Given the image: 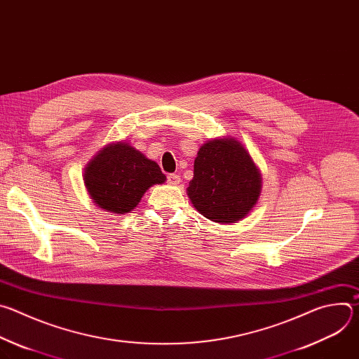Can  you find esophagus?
<instances>
[{"mask_svg": "<svg viewBox=\"0 0 359 359\" xmlns=\"http://www.w3.org/2000/svg\"><path fill=\"white\" fill-rule=\"evenodd\" d=\"M168 183L172 184V186L179 184V183H180V176H179V175H175V173L168 175Z\"/></svg>", "mask_w": 359, "mask_h": 359, "instance_id": "34e87169", "label": "esophagus"}]
</instances>
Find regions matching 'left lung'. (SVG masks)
Returning a JSON list of instances; mask_svg holds the SVG:
<instances>
[{
  "label": "left lung",
  "instance_id": "obj_1",
  "mask_svg": "<svg viewBox=\"0 0 359 359\" xmlns=\"http://www.w3.org/2000/svg\"><path fill=\"white\" fill-rule=\"evenodd\" d=\"M260 183L259 169L241 143L216 139L197 151L187 194L200 215L229 224L248 215L260 196Z\"/></svg>",
  "mask_w": 359,
  "mask_h": 359
}]
</instances>
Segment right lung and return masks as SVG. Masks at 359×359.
<instances>
[{
  "mask_svg": "<svg viewBox=\"0 0 359 359\" xmlns=\"http://www.w3.org/2000/svg\"><path fill=\"white\" fill-rule=\"evenodd\" d=\"M85 186L107 212L123 215L133 210L144 191L166 180L158 163L125 142L109 144L90 161L83 175Z\"/></svg>",
  "mask_w": 359,
  "mask_h": 359,
  "instance_id": "right-lung-1",
  "label": "right lung"
}]
</instances>
